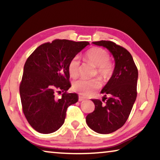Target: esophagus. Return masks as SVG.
Listing matches in <instances>:
<instances>
[{"mask_svg": "<svg viewBox=\"0 0 160 160\" xmlns=\"http://www.w3.org/2000/svg\"><path fill=\"white\" fill-rule=\"evenodd\" d=\"M84 100V98L82 97V95H78V101H83Z\"/></svg>", "mask_w": 160, "mask_h": 160, "instance_id": "esophagus-1", "label": "esophagus"}]
</instances>
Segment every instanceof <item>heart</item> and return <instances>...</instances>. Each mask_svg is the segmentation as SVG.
<instances>
[{
	"mask_svg": "<svg viewBox=\"0 0 160 160\" xmlns=\"http://www.w3.org/2000/svg\"><path fill=\"white\" fill-rule=\"evenodd\" d=\"M86 58L96 66V73L100 78L106 81L111 77L113 73V65L109 60L110 55L106 49L100 47L91 48L87 52ZM79 66L80 60L77 56L71 59L68 65V71L71 78H76L78 76ZM100 87L101 82L98 78L92 79L80 78L75 81L72 85L74 91L85 97L91 95L94 92L100 89Z\"/></svg>",
	"mask_w": 160,
	"mask_h": 160,
	"instance_id": "heart-1",
	"label": "heart"
}]
</instances>
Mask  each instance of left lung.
Here are the masks:
<instances>
[{
	"label": "left lung",
	"instance_id": "left-lung-1",
	"mask_svg": "<svg viewBox=\"0 0 160 160\" xmlns=\"http://www.w3.org/2000/svg\"><path fill=\"white\" fill-rule=\"evenodd\" d=\"M92 43L102 46L111 52L115 60V68L101 90L105 95L102 101L92 99L95 110L87 116L86 122L95 132L109 134L121 128L130 116L137 97L138 72L132 55L125 48L111 41Z\"/></svg>",
	"mask_w": 160,
	"mask_h": 160
}]
</instances>
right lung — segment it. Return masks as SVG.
Wrapping results in <instances>:
<instances>
[{
    "label": "right lung",
    "mask_w": 160,
    "mask_h": 160,
    "mask_svg": "<svg viewBox=\"0 0 160 160\" xmlns=\"http://www.w3.org/2000/svg\"><path fill=\"white\" fill-rule=\"evenodd\" d=\"M88 41L55 39L37 47L24 66L19 93L24 115L37 132L48 134L64 123L68 106L78 100L76 93L67 92L71 86L68 65ZM63 93L60 98L56 93Z\"/></svg>",
    "instance_id": "1"
}]
</instances>
